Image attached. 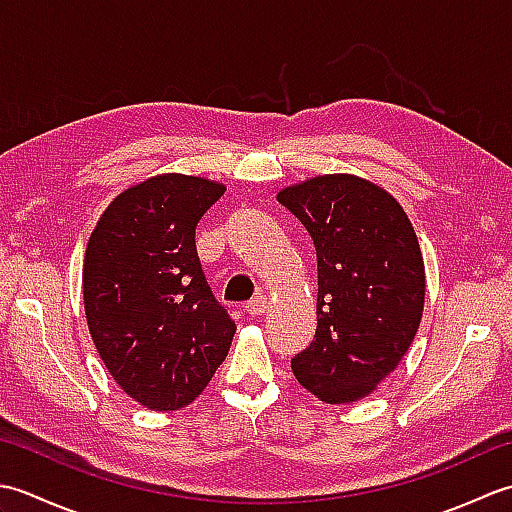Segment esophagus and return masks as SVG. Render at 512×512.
I'll return each instance as SVG.
<instances>
[{
	"mask_svg": "<svg viewBox=\"0 0 512 512\" xmlns=\"http://www.w3.org/2000/svg\"><path fill=\"white\" fill-rule=\"evenodd\" d=\"M268 310V297L266 295H257L246 303V312L250 317H259V314H264Z\"/></svg>",
	"mask_w": 512,
	"mask_h": 512,
	"instance_id": "34e87169",
	"label": "esophagus"
}]
</instances>
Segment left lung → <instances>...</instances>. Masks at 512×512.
Here are the masks:
<instances>
[{
    "label": "left lung",
    "mask_w": 512,
    "mask_h": 512,
    "mask_svg": "<svg viewBox=\"0 0 512 512\" xmlns=\"http://www.w3.org/2000/svg\"><path fill=\"white\" fill-rule=\"evenodd\" d=\"M317 248V332L292 374L330 405L361 400L418 332L424 264L402 206L376 184L334 173L277 195Z\"/></svg>",
    "instance_id": "8db88e82"
}]
</instances>
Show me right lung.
<instances>
[{
    "instance_id": "right-lung-1",
    "label": "right lung",
    "mask_w": 512,
    "mask_h": 512,
    "mask_svg": "<svg viewBox=\"0 0 512 512\" xmlns=\"http://www.w3.org/2000/svg\"><path fill=\"white\" fill-rule=\"evenodd\" d=\"M224 184L165 173L107 206L85 250L92 341L127 396L154 411L189 405L231 347L235 321L215 299L195 226Z\"/></svg>"
}]
</instances>
